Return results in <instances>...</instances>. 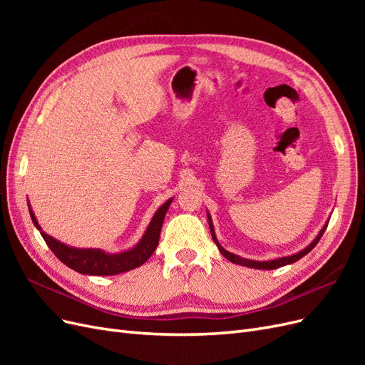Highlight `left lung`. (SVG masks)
Wrapping results in <instances>:
<instances>
[{
  "label": "left lung",
  "mask_w": 365,
  "mask_h": 365,
  "mask_svg": "<svg viewBox=\"0 0 365 365\" xmlns=\"http://www.w3.org/2000/svg\"><path fill=\"white\" fill-rule=\"evenodd\" d=\"M208 225H210V231H212V237H213V240H215V244H216V247L219 248V251L222 252V256L224 257H227L231 263H237V264H242V267H248V268H254V269H277V268H280V267H284V264H289V263H294V262H297L298 259H302L303 256H306V254L311 251L318 242H319V239H322V236H323V233L326 231V228H327V225H324L323 227V230L319 231V235L315 237V240L312 242L311 245H309L307 248H304L303 251H300V252H297V254H292V256H288V257H282V259H275V260H268V262H257V260H248V259H242V257H239V256H236V254H233V252H228L225 248H222L220 247V244L217 242V239H216V235H215V230H213V224H212V219H210V215H208Z\"/></svg>",
  "instance_id": "8db88e82"
}]
</instances>
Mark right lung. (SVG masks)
I'll return each mask as SVG.
<instances>
[{"instance_id":"obj_1","label":"right lung","mask_w":365,"mask_h":365,"mask_svg":"<svg viewBox=\"0 0 365 365\" xmlns=\"http://www.w3.org/2000/svg\"><path fill=\"white\" fill-rule=\"evenodd\" d=\"M170 202L172 200L164 202L158 208V212L153 215L145 236H143V239L140 240V244H137L135 248L120 252V254H106L101 250H79V248H71V247L63 245L56 239H53L51 236L41 231V227L38 225L36 217L33 215L31 210H30V216H31L33 224H35L36 228L41 231L46 244L54 252V256H56L62 263L67 264L68 268L81 274H90V275H115V274L126 272L129 269L141 267V264L152 256L153 251L157 250L163 220L165 213H168Z\"/></svg>"}]
</instances>
